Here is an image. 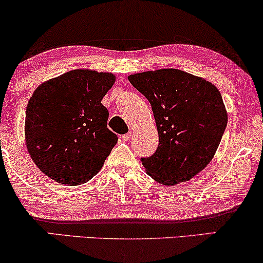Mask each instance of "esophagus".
<instances>
[{"mask_svg": "<svg viewBox=\"0 0 263 263\" xmlns=\"http://www.w3.org/2000/svg\"><path fill=\"white\" fill-rule=\"evenodd\" d=\"M121 138H122V140H123V141H129V140H130V138H132V132H129V133H127V134L122 135Z\"/></svg>", "mask_w": 263, "mask_h": 263, "instance_id": "obj_1", "label": "esophagus"}]
</instances>
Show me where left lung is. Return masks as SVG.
<instances>
[{
    "label": "left lung",
    "mask_w": 263,
    "mask_h": 263,
    "mask_svg": "<svg viewBox=\"0 0 263 263\" xmlns=\"http://www.w3.org/2000/svg\"><path fill=\"white\" fill-rule=\"evenodd\" d=\"M128 80L152 106L158 148L141 158L162 185L189 181L209 164L227 125L219 89L202 77L176 69L130 74Z\"/></svg>",
    "instance_id": "1"
}]
</instances>
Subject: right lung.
Here are the masks:
<instances>
[{"mask_svg":"<svg viewBox=\"0 0 263 263\" xmlns=\"http://www.w3.org/2000/svg\"><path fill=\"white\" fill-rule=\"evenodd\" d=\"M115 81L112 73L78 69L36 88L27 102L25 140L44 175L76 186L100 172L118 140L101 104Z\"/></svg>","mask_w":263,"mask_h":263,"instance_id":"add662e5","label":"right lung"}]
</instances>
